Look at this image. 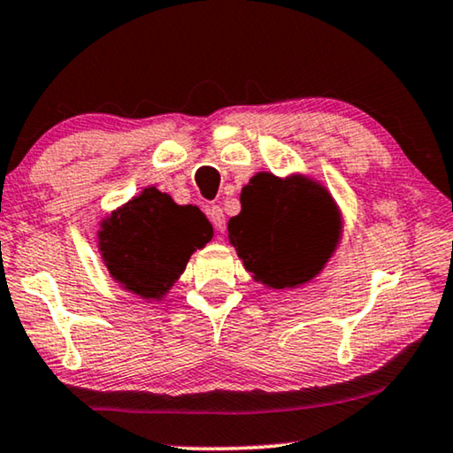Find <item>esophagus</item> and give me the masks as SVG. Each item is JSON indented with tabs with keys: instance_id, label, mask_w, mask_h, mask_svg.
I'll return each mask as SVG.
<instances>
[{
	"instance_id": "34e87169",
	"label": "esophagus",
	"mask_w": 453,
	"mask_h": 453,
	"mask_svg": "<svg viewBox=\"0 0 453 453\" xmlns=\"http://www.w3.org/2000/svg\"><path fill=\"white\" fill-rule=\"evenodd\" d=\"M206 214H208V219H211V222L214 225V228H217L219 233H225L226 220H225V212H222V208L217 206V204H212V206H208Z\"/></svg>"
}]
</instances>
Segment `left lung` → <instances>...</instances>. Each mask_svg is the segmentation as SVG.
I'll return each instance as SVG.
<instances>
[{"mask_svg": "<svg viewBox=\"0 0 453 453\" xmlns=\"http://www.w3.org/2000/svg\"><path fill=\"white\" fill-rule=\"evenodd\" d=\"M228 239L267 288H296L324 269L340 239V212L324 186L261 172L241 192Z\"/></svg>", "mask_w": 453, "mask_h": 453, "instance_id": "obj_1", "label": "left lung"}]
</instances>
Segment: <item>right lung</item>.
Wrapping results in <instances>:
<instances>
[{
    "mask_svg": "<svg viewBox=\"0 0 453 453\" xmlns=\"http://www.w3.org/2000/svg\"><path fill=\"white\" fill-rule=\"evenodd\" d=\"M212 239V226L200 208L178 206L156 188L129 200L103 220L101 255L121 288L145 299L165 296L194 250Z\"/></svg>",
    "mask_w": 453,
    "mask_h": 453,
    "instance_id": "1",
    "label": "right lung"
}]
</instances>
